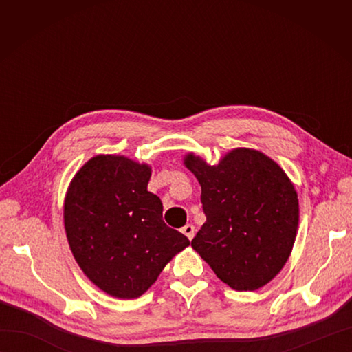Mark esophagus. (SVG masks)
Here are the masks:
<instances>
[{
	"label": "esophagus",
	"mask_w": 352,
	"mask_h": 352,
	"mask_svg": "<svg viewBox=\"0 0 352 352\" xmlns=\"http://www.w3.org/2000/svg\"><path fill=\"white\" fill-rule=\"evenodd\" d=\"M182 231H183V234L189 239V241H192L193 234H195V227H193L192 223H188V226H184V227L182 228Z\"/></svg>",
	"instance_id": "obj_1"
}]
</instances>
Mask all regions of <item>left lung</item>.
<instances>
[{"label": "left lung", "instance_id": "8db88e82", "mask_svg": "<svg viewBox=\"0 0 352 352\" xmlns=\"http://www.w3.org/2000/svg\"><path fill=\"white\" fill-rule=\"evenodd\" d=\"M207 221L192 248L234 290H257L278 274L294 248L300 204L294 184L263 153L236 148L218 164L189 153Z\"/></svg>", "mask_w": 352, "mask_h": 352}]
</instances>
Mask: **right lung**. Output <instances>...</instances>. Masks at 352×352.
<instances>
[{"label": "right lung", "mask_w": 352, "mask_h": 352, "mask_svg": "<svg viewBox=\"0 0 352 352\" xmlns=\"http://www.w3.org/2000/svg\"><path fill=\"white\" fill-rule=\"evenodd\" d=\"M149 178V164L100 154L80 168L66 192L63 221L74 258L95 286L119 300L144 295L190 243L163 222Z\"/></svg>", "instance_id": "obj_1"}]
</instances>
